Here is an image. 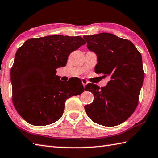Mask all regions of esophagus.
<instances>
[{"label":"esophagus","instance_id":"34e87169","mask_svg":"<svg viewBox=\"0 0 158 158\" xmlns=\"http://www.w3.org/2000/svg\"><path fill=\"white\" fill-rule=\"evenodd\" d=\"M81 82H82L83 85H84V87H85V85H86V84L88 83L87 80L85 79H81Z\"/></svg>","mask_w":158,"mask_h":158}]
</instances>
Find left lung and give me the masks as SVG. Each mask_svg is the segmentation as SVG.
<instances>
[{"mask_svg": "<svg viewBox=\"0 0 158 158\" xmlns=\"http://www.w3.org/2000/svg\"><path fill=\"white\" fill-rule=\"evenodd\" d=\"M89 50L97 56V74L109 76L105 87L88 84L94 101L84 108L92 121L104 127H114L131 117L138 104L144 73L142 55L128 40L113 34L84 36Z\"/></svg>", "mask_w": 158, "mask_h": 158, "instance_id": "obj_1", "label": "left lung"}]
</instances>
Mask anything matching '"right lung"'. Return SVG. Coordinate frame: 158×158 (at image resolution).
<instances>
[{
	"instance_id": "right-lung-1",
	"label": "right lung",
	"mask_w": 158,
	"mask_h": 158,
	"mask_svg": "<svg viewBox=\"0 0 158 158\" xmlns=\"http://www.w3.org/2000/svg\"><path fill=\"white\" fill-rule=\"evenodd\" d=\"M85 44L81 36L51 35L28 39L17 50L11 69L12 102L27 123L42 127L56 122L65 101L84 91L80 79L64 83L56 69Z\"/></svg>"
}]
</instances>
